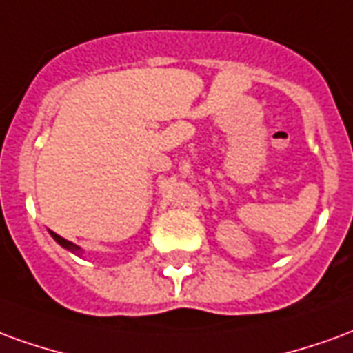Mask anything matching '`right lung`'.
<instances>
[{
  "label": "right lung",
  "mask_w": 353,
  "mask_h": 353,
  "mask_svg": "<svg viewBox=\"0 0 353 353\" xmlns=\"http://www.w3.org/2000/svg\"><path fill=\"white\" fill-rule=\"evenodd\" d=\"M50 235H52V239H54V241H56V243L60 244V246H63V248H68L69 252H73V254H82L81 246H77V244H73V243H71V241H65L63 236L56 235L54 231H50Z\"/></svg>",
  "instance_id": "add662e5"
}]
</instances>
